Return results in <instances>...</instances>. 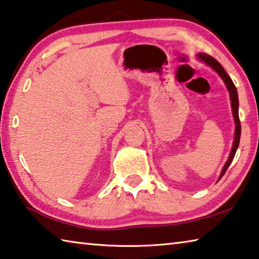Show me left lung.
I'll return each instance as SVG.
<instances>
[{
	"label": "left lung",
	"instance_id": "left-lung-1",
	"mask_svg": "<svg viewBox=\"0 0 259 259\" xmlns=\"http://www.w3.org/2000/svg\"><path fill=\"white\" fill-rule=\"evenodd\" d=\"M197 59L201 62L205 63L206 65H208L214 71L219 74V76L222 78V80L224 81L225 86H227L228 92L230 94V101H231V107H232V114H233V119H234V124H236V129H234V140H233V145L231 148V152H230L228 161L225 162L224 166L221 171V175L219 178L220 179L224 176L225 171L228 170V167L230 166V164L232 163L234 155H236V152L238 149L239 143H240V135H241V125H240V120H239V98H238V92L237 88L234 86V83L232 81V79L230 78L229 74L225 72V70L223 69L222 65H221L218 61H216L214 58H211L208 54L206 53H198L197 54Z\"/></svg>",
	"mask_w": 259,
	"mask_h": 259
}]
</instances>
